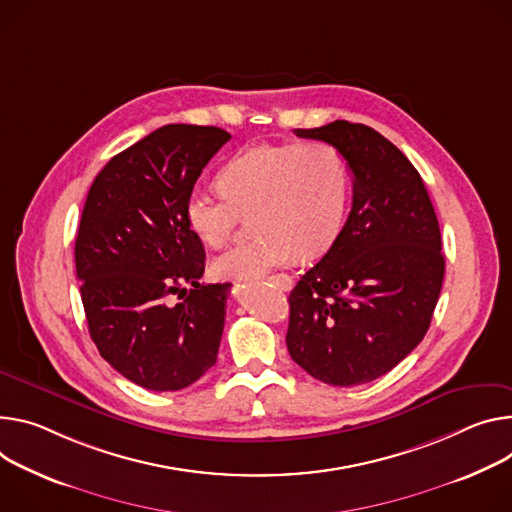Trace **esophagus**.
Segmentation results:
<instances>
[{
    "instance_id": "esophagus-1",
    "label": "esophagus",
    "mask_w": 512,
    "mask_h": 512,
    "mask_svg": "<svg viewBox=\"0 0 512 512\" xmlns=\"http://www.w3.org/2000/svg\"><path fill=\"white\" fill-rule=\"evenodd\" d=\"M271 282H273L277 288H282V290H290V288H292V277H290V275H286V273L273 275V277H271Z\"/></svg>"
}]
</instances>
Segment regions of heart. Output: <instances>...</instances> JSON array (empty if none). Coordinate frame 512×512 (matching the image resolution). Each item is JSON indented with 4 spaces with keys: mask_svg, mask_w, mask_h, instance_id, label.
<instances>
[{
    "mask_svg": "<svg viewBox=\"0 0 512 512\" xmlns=\"http://www.w3.org/2000/svg\"><path fill=\"white\" fill-rule=\"evenodd\" d=\"M222 194L194 190L185 220L196 237L222 247L239 220L253 212L257 237L230 247L212 261L220 280H257L294 257L327 251L345 222L351 173L327 143H259L232 155L218 171Z\"/></svg>",
    "mask_w": 512,
    "mask_h": 512,
    "instance_id": "heart-1",
    "label": "heart"
}]
</instances>
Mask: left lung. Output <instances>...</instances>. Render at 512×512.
Returning a JSON list of instances; mask_svg holds the SVG:
<instances>
[{"label": "left lung", "mask_w": 512, "mask_h": 512, "mask_svg": "<svg viewBox=\"0 0 512 512\" xmlns=\"http://www.w3.org/2000/svg\"><path fill=\"white\" fill-rule=\"evenodd\" d=\"M294 132L343 155L353 206L327 255L290 292L288 351L324 384H367L429 331L445 275L437 214L414 165L374 128L335 120Z\"/></svg>", "instance_id": "obj_1"}]
</instances>
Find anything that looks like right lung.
I'll return each mask as SVG.
<instances>
[{"instance_id":"add662e5","label":"right lung","mask_w":512,"mask_h":512,"mask_svg":"<svg viewBox=\"0 0 512 512\" xmlns=\"http://www.w3.org/2000/svg\"><path fill=\"white\" fill-rule=\"evenodd\" d=\"M228 138L216 126H161L108 161L83 206L75 267L89 335L147 390L188 388L218 359L230 284H200L206 253L185 202Z\"/></svg>"}]
</instances>
